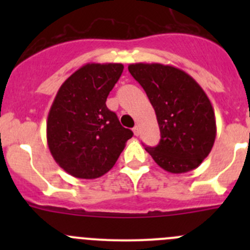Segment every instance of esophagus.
Masks as SVG:
<instances>
[{
    "label": "esophagus",
    "instance_id": "34e87169",
    "mask_svg": "<svg viewBox=\"0 0 250 250\" xmlns=\"http://www.w3.org/2000/svg\"><path fill=\"white\" fill-rule=\"evenodd\" d=\"M133 133H134L135 137H138V135H139V127H138V125H135V127L133 128Z\"/></svg>",
    "mask_w": 250,
    "mask_h": 250
}]
</instances>
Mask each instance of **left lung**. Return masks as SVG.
<instances>
[{
    "mask_svg": "<svg viewBox=\"0 0 250 250\" xmlns=\"http://www.w3.org/2000/svg\"><path fill=\"white\" fill-rule=\"evenodd\" d=\"M153 106L161 140L145 147L156 163L174 174L197 168L216 137L210 100L190 75L170 65L137 62L128 66Z\"/></svg>",
    "mask_w": 250,
    "mask_h": 250,
    "instance_id": "left-lung-1",
    "label": "left lung"
}]
</instances>
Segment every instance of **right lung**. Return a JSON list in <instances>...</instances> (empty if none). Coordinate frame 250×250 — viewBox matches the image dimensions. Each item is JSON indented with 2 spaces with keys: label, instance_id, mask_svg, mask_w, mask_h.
Returning a JSON list of instances; mask_svg holds the SVG:
<instances>
[{
  "label": "right lung",
  "instance_id": "right-lung-1",
  "mask_svg": "<svg viewBox=\"0 0 250 250\" xmlns=\"http://www.w3.org/2000/svg\"><path fill=\"white\" fill-rule=\"evenodd\" d=\"M122 64L83 65L58 90L47 118V143L55 162L70 175L95 179L115 166L133 137L106 106Z\"/></svg>",
  "mask_w": 250,
  "mask_h": 250
}]
</instances>
